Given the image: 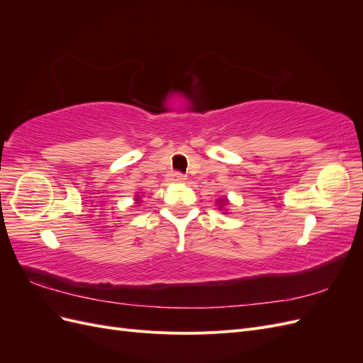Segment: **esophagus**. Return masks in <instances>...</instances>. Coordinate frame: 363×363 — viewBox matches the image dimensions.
I'll use <instances>...</instances> for the list:
<instances>
[{
	"mask_svg": "<svg viewBox=\"0 0 363 363\" xmlns=\"http://www.w3.org/2000/svg\"><path fill=\"white\" fill-rule=\"evenodd\" d=\"M167 180L169 183H183L186 180V177H184L183 174H180V172H171V174H168Z\"/></svg>",
	"mask_w": 363,
	"mask_h": 363,
	"instance_id": "obj_1",
	"label": "esophagus"
}]
</instances>
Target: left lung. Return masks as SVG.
<instances>
[{"instance_id":"8db88e82","label":"left lung","mask_w":363,"mask_h":363,"mask_svg":"<svg viewBox=\"0 0 363 363\" xmlns=\"http://www.w3.org/2000/svg\"><path fill=\"white\" fill-rule=\"evenodd\" d=\"M216 203L219 206V211H223L224 213H227V207L230 206V201H228L227 196H221V199L216 200Z\"/></svg>"}]
</instances>
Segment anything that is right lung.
<instances>
[{"label":"right lung","instance_id":"add662e5","mask_svg":"<svg viewBox=\"0 0 363 363\" xmlns=\"http://www.w3.org/2000/svg\"><path fill=\"white\" fill-rule=\"evenodd\" d=\"M135 201H136V204H139V203H140V196H139V195H136V199H135Z\"/></svg>","mask_w":363,"mask_h":363}]
</instances>
